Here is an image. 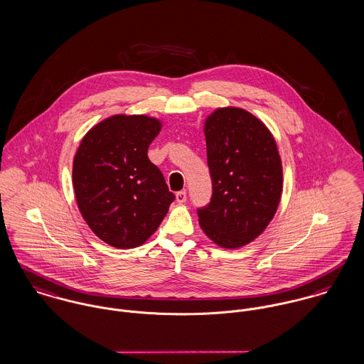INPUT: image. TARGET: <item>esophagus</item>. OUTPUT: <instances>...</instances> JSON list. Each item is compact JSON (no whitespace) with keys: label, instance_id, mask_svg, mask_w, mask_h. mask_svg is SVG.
<instances>
[{"label":"esophagus","instance_id":"34e87169","mask_svg":"<svg viewBox=\"0 0 364 364\" xmlns=\"http://www.w3.org/2000/svg\"><path fill=\"white\" fill-rule=\"evenodd\" d=\"M176 200H177L178 203H184V202L187 200V193H186V191H178V193L176 194Z\"/></svg>","mask_w":364,"mask_h":364}]
</instances>
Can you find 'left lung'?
I'll use <instances>...</instances> for the list:
<instances>
[{
	"mask_svg": "<svg viewBox=\"0 0 364 364\" xmlns=\"http://www.w3.org/2000/svg\"><path fill=\"white\" fill-rule=\"evenodd\" d=\"M203 132L213 193L198 209L199 225L215 244L235 250L259 237L277 212L280 154L264 123L241 108L216 109Z\"/></svg>",
	"mask_w": 364,
	"mask_h": 364,
	"instance_id": "left-lung-1",
	"label": "left lung"
}]
</instances>
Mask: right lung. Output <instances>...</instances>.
<instances>
[{
    "label": "right lung",
    "mask_w": 364,
    "mask_h": 364,
    "mask_svg": "<svg viewBox=\"0 0 364 364\" xmlns=\"http://www.w3.org/2000/svg\"><path fill=\"white\" fill-rule=\"evenodd\" d=\"M162 129L145 114H113L95 124L73 159L79 210L92 232L108 245H142L162 223L174 194L148 158Z\"/></svg>",
    "instance_id": "right-lung-1"
}]
</instances>
